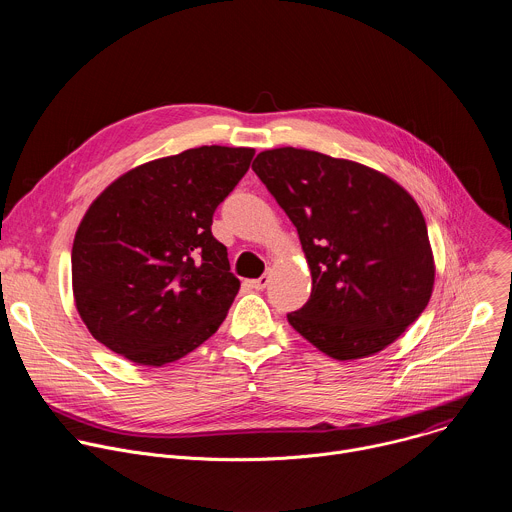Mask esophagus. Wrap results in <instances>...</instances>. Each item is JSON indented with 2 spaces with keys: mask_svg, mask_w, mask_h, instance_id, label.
Returning a JSON list of instances; mask_svg holds the SVG:
<instances>
[{
  "mask_svg": "<svg viewBox=\"0 0 512 512\" xmlns=\"http://www.w3.org/2000/svg\"><path fill=\"white\" fill-rule=\"evenodd\" d=\"M267 283H269V275H261L259 279H251V281H249V285H251L253 289H257V291H263V289L267 287Z\"/></svg>",
  "mask_w": 512,
  "mask_h": 512,
  "instance_id": "esophagus-1",
  "label": "esophagus"
}]
</instances>
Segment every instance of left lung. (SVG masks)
Wrapping results in <instances>:
<instances>
[{
    "label": "left lung",
    "instance_id": "8db88e82",
    "mask_svg": "<svg viewBox=\"0 0 512 512\" xmlns=\"http://www.w3.org/2000/svg\"><path fill=\"white\" fill-rule=\"evenodd\" d=\"M253 172L298 229L312 273L310 300L287 322L336 360L393 344L425 310L435 279L413 196L379 170L312 150H265Z\"/></svg>",
    "mask_w": 512,
    "mask_h": 512
}]
</instances>
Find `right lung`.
I'll return each mask as SVG.
<instances>
[{
	"label": "right lung",
	"mask_w": 512,
	"mask_h": 512,
	"mask_svg": "<svg viewBox=\"0 0 512 512\" xmlns=\"http://www.w3.org/2000/svg\"><path fill=\"white\" fill-rule=\"evenodd\" d=\"M253 156L202 145L125 172L93 200L72 243V296L95 340L162 367L218 330L241 281L212 214Z\"/></svg>",
	"instance_id": "add662e5"
}]
</instances>
